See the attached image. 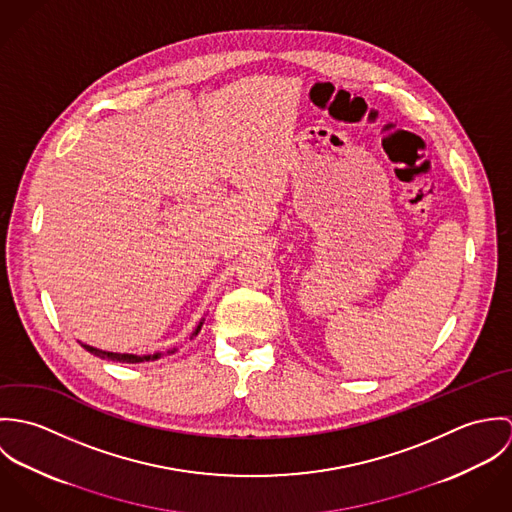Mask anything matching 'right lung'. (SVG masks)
Instances as JSON below:
<instances>
[{
  "instance_id": "obj_1",
  "label": "right lung",
  "mask_w": 512,
  "mask_h": 512,
  "mask_svg": "<svg viewBox=\"0 0 512 512\" xmlns=\"http://www.w3.org/2000/svg\"><path fill=\"white\" fill-rule=\"evenodd\" d=\"M203 321L205 319H201V323L197 325V329L193 331V335H191V339L201 331V327H203ZM82 345V343H80ZM88 353H92L94 357H100V359H106V361H118V363H144V361H155V359H159L161 357V353H155V355H144V357H138V355H128V353H108V351H102V349H94V347H90V345H82ZM167 353H175V349L173 351H167Z\"/></svg>"
}]
</instances>
